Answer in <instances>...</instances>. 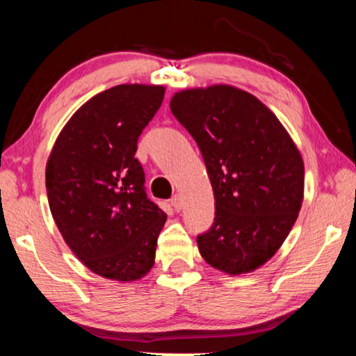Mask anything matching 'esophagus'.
I'll use <instances>...</instances> for the list:
<instances>
[{"instance_id": "obj_1", "label": "esophagus", "mask_w": 356, "mask_h": 356, "mask_svg": "<svg viewBox=\"0 0 356 356\" xmlns=\"http://www.w3.org/2000/svg\"><path fill=\"white\" fill-rule=\"evenodd\" d=\"M170 202H172V206H173V209L177 212H179L183 209V199H181V196H178V194H175V196L172 197V201H170Z\"/></svg>"}]
</instances>
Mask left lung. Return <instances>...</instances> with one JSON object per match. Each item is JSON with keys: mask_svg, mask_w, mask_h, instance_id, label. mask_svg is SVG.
<instances>
[{"mask_svg": "<svg viewBox=\"0 0 356 356\" xmlns=\"http://www.w3.org/2000/svg\"><path fill=\"white\" fill-rule=\"evenodd\" d=\"M170 110L201 149L216 199L199 252L228 275L259 269L298 218L305 193L298 147L279 118L238 87L179 90Z\"/></svg>", "mask_w": 356, "mask_h": 356, "instance_id": "8db88e82", "label": "left lung"}]
</instances>
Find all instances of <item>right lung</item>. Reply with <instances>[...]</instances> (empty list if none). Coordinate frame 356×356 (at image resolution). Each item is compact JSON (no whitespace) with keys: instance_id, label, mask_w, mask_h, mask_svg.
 <instances>
[{"instance_id":"1","label":"right lung","mask_w":356,"mask_h":356,"mask_svg":"<svg viewBox=\"0 0 356 356\" xmlns=\"http://www.w3.org/2000/svg\"><path fill=\"white\" fill-rule=\"evenodd\" d=\"M163 86L121 84L87 100L58 134L47 162L51 216L94 274L133 282L152 269L167 213L147 197L138 139Z\"/></svg>"}]
</instances>
